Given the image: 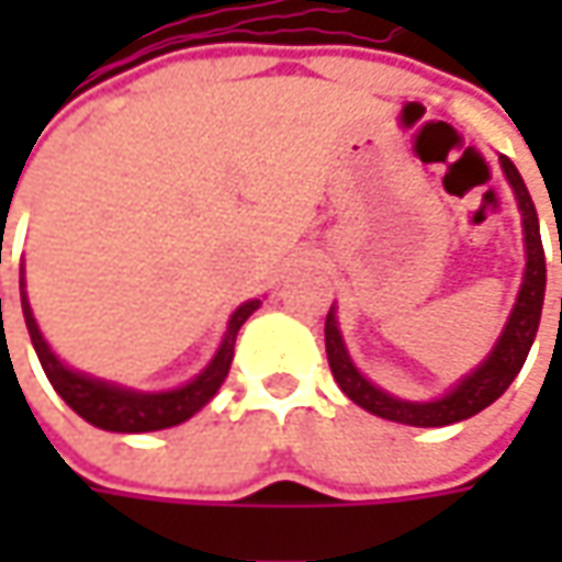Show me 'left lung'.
<instances>
[{"instance_id": "obj_1", "label": "left lung", "mask_w": 562, "mask_h": 562, "mask_svg": "<svg viewBox=\"0 0 562 562\" xmlns=\"http://www.w3.org/2000/svg\"><path fill=\"white\" fill-rule=\"evenodd\" d=\"M501 168L507 175L509 187L516 193V203L522 212V231H526V274H522V288L516 296V306L507 318V328L501 340L494 344V350L487 359L453 387L443 397L428 400V403H413V400H400L394 394H384L375 387L369 378L359 372L350 362V353L344 347V337L337 331L335 306L325 318V350H328V366L331 375L340 384V391L353 400L357 406L369 409L372 416H381L387 422L400 425H416V428H441L463 422L475 413H482L494 400L501 397L513 384V378L519 375L522 362L529 357L535 335H538V322H541V306H544V284H548V266H544V247H541V231H538V212L529 196V187L522 181V175L516 171V165L507 156H501ZM562 262V249H560ZM562 303V300H560Z\"/></svg>"}]
</instances>
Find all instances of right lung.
I'll use <instances>...</instances> for the list:
<instances>
[{"label":"right lung","instance_id":"right-lung-1","mask_svg":"<svg viewBox=\"0 0 562 562\" xmlns=\"http://www.w3.org/2000/svg\"><path fill=\"white\" fill-rule=\"evenodd\" d=\"M21 288H24V278H21ZM21 310H24V322H27V331H31L33 350H36L40 366H43L49 384L55 387V394L65 400L80 419H87L97 428L121 431V435H137V431H159V428L181 425L218 394L222 381L227 378V369H231V359H234L237 331H240V325L247 322L249 315L259 310V300H247L244 306L234 310L218 353L212 357V362L205 366L200 375L187 381L184 387L162 391V394H140V391L119 387V384H109V381H99V378L68 369L40 335L24 291H21Z\"/></svg>","mask_w":562,"mask_h":562}]
</instances>
